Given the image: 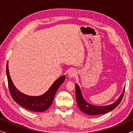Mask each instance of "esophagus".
Masks as SVG:
<instances>
[{
	"mask_svg": "<svg viewBox=\"0 0 133 133\" xmlns=\"http://www.w3.org/2000/svg\"><path fill=\"white\" fill-rule=\"evenodd\" d=\"M76 74H77V71L75 70H73V69L70 70V72H68V76L70 78H73L76 77Z\"/></svg>",
	"mask_w": 133,
	"mask_h": 133,
	"instance_id": "1",
	"label": "esophagus"
}]
</instances>
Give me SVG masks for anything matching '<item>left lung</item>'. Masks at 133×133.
I'll use <instances>...</instances> for the list:
<instances>
[{"label": "left lung", "mask_w": 133, "mask_h": 133, "mask_svg": "<svg viewBox=\"0 0 133 133\" xmlns=\"http://www.w3.org/2000/svg\"><path fill=\"white\" fill-rule=\"evenodd\" d=\"M125 87L123 89V92L120 96V97L115 102L112 103L110 105H107V106H95V105H91L85 101L82 95L81 89H80L79 85L77 83L76 84V101L78 107L80 110L84 113L91 116H96L100 115V114H103L107 112H110V111L114 110L116 107L118 106V105L121 103L122 100L123 99V94H124Z\"/></svg>", "instance_id": "obj_1"}]
</instances>
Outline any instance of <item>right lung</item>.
Segmentation results:
<instances>
[{"instance_id":"add662e5","label":"right lung","mask_w":133,"mask_h":133,"mask_svg":"<svg viewBox=\"0 0 133 133\" xmlns=\"http://www.w3.org/2000/svg\"><path fill=\"white\" fill-rule=\"evenodd\" d=\"M6 72L9 90L12 99L23 108L34 112H43L50 108L58 88L65 79V76H61L52 83L45 94L39 96H30L19 91L14 86L10 76L8 62L6 64Z\"/></svg>"}]
</instances>
